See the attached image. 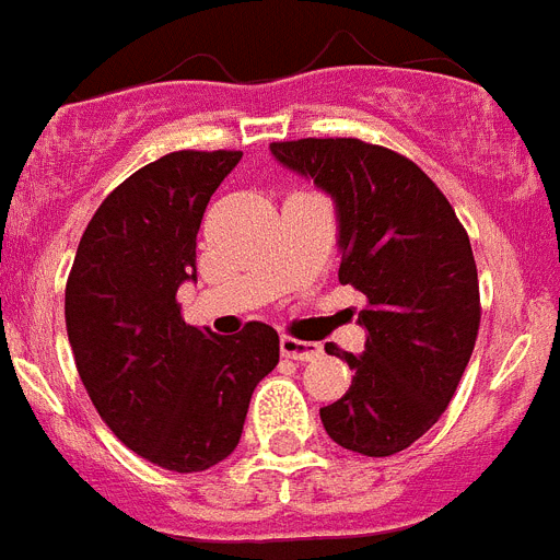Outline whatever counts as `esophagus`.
Masks as SVG:
<instances>
[{"mask_svg": "<svg viewBox=\"0 0 560 560\" xmlns=\"http://www.w3.org/2000/svg\"><path fill=\"white\" fill-rule=\"evenodd\" d=\"M280 353L294 361H314L323 355V345L294 339V336H280Z\"/></svg>", "mask_w": 560, "mask_h": 560, "instance_id": "1", "label": "esophagus"}]
</instances>
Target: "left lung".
<instances>
[{"label": "left lung", "mask_w": 560, "mask_h": 560, "mask_svg": "<svg viewBox=\"0 0 560 560\" xmlns=\"http://www.w3.org/2000/svg\"><path fill=\"white\" fill-rule=\"evenodd\" d=\"M271 153L334 196L339 283L368 296L364 353L325 345L353 370L348 393L319 409L325 432L364 457L404 452L446 412L477 345L468 232L404 153L353 137L271 142Z\"/></svg>", "instance_id": "left-lung-1"}]
</instances>
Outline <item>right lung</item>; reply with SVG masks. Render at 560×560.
I'll use <instances>...</instances> for the list:
<instances>
[{
	"label": "right lung",
	"instance_id": "right-lung-1",
	"mask_svg": "<svg viewBox=\"0 0 560 560\" xmlns=\"http://www.w3.org/2000/svg\"><path fill=\"white\" fill-rule=\"evenodd\" d=\"M241 151H173L108 192L67 280V334L89 398L131 452L167 471H207L235 452L280 336L246 323L215 336L182 319L207 201Z\"/></svg>",
	"mask_w": 560,
	"mask_h": 560
}]
</instances>
